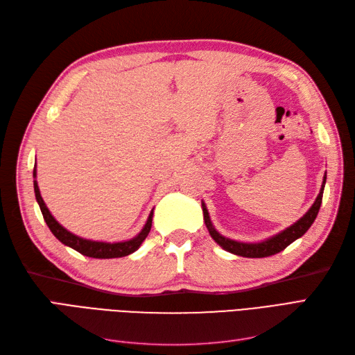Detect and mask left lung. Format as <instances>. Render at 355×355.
<instances>
[{
  "mask_svg": "<svg viewBox=\"0 0 355 355\" xmlns=\"http://www.w3.org/2000/svg\"><path fill=\"white\" fill-rule=\"evenodd\" d=\"M324 184H326V175L323 179V185H321L320 194L315 198L314 204L311 206V209L304 214V218H300L297 222H295L292 227L286 228L284 231H282L280 234L274 235V237L268 239L262 243H240V241H234L230 240L227 237H223L216 230L213 228L209 211L204 206V202H201L202 206V213H204V222H206V227L211 235V239L216 241L222 249H225L230 253H234L237 256H243V257H266V256H272L275 253H280L282 250H284L287 245L292 244L295 240L300 239L302 235L309 230L311 225L315 220L320 206H321V200H323V191H324Z\"/></svg>",
  "mask_w": 355,
  "mask_h": 355,
  "instance_id": "obj_1",
  "label": "left lung"
}]
</instances>
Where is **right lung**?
Returning <instances> with one entry per match:
<instances>
[{
    "label": "right lung",
    "mask_w": 355,
    "mask_h": 355,
    "mask_svg": "<svg viewBox=\"0 0 355 355\" xmlns=\"http://www.w3.org/2000/svg\"><path fill=\"white\" fill-rule=\"evenodd\" d=\"M37 176V171L34 168V178ZM34 191H35V198L40 204V209L42 213V218H44L47 227L53 232L55 237L63 243L65 245H69L71 249L77 250L78 253L89 256V257H96V259H111V257H123L136 252L144 240L148 237L149 231H151L153 227V211L149 214V218L145 223L144 230L139 232L135 239L128 240V241H121V243H102V241H92V240H85L81 237H77L72 232L67 231L62 225L51 216V213L49 211L47 206L44 204V200H42L40 194V188L37 180H34Z\"/></svg>",
    "instance_id": "right-lung-1"
}]
</instances>
